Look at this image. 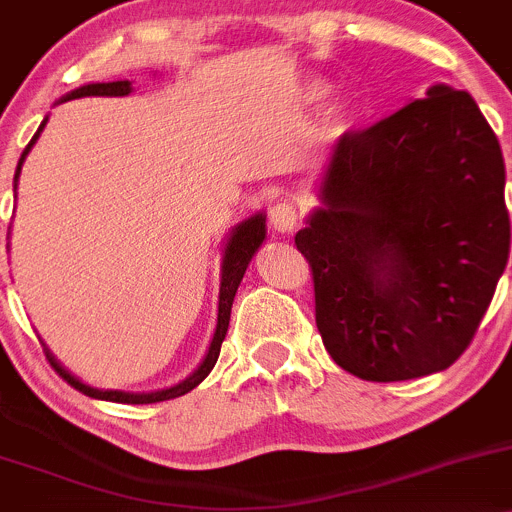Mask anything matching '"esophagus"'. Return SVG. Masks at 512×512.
Returning <instances> with one entry per match:
<instances>
[{
    "mask_svg": "<svg viewBox=\"0 0 512 512\" xmlns=\"http://www.w3.org/2000/svg\"><path fill=\"white\" fill-rule=\"evenodd\" d=\"M268 219H271V227L276 229V234L290 236L295 232V229H298L300 214L293 205H290V202H278V205L271 207V214H268Z\"/></svg>",
    "mask_w": 512,
    "mask_h": 512,
    "instance_id": "obj_1",
    "label": "esophagus"
}]
</instances>
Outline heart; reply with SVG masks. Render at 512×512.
Returning a JSON list of instances; mask_svg holds the SVG:
<instances>
[{
	"mask_svg": "<svg viewBox=\"0 0 512 512\" xmlns=\"http://www.w3.org/2000/svg\"><path fill=\"white\" fill-rule=\"evenodd\" d=\"M322 95H324V85H322V82H312V85L307 87V97H310V100H320Z\"/></svg>",
	"mask_w": 512,
	"mask_h": 512,
	"instance_id": "obj_1",
	"label": "heart"
}]
</instances>
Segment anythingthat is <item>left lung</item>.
Segmentation results:
<instances>
[{
	"label": "left lung",
	"mask_w": 512,
	"mask_h": 512,
	"mask_svg": "<svg viewBox=\"0 0 512 512\" xmlns=\"http://www.w3.org/2000/svg\"><path fill=\"white\" fill-rule=\"evenodd\" d=\"M503 192L500 144L469 92L432 85L339 136L322 207L295 234L334 364L388 383L464 354L508 263Z\"/></svg>",
	"instance_id": "left-lung-1"
}]
</instances>
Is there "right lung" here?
<instances>
[{
    "label": "right lung",
    "mask_w": 512,
    "mask_h": 512,
    "mask_svg": "<svg viewBox=\"0 0 512 512\" xmlns=\"http://www.w3.org/2000/svg\"><path fill=\"white\" fill-rule=\"evenodd\" d=\"M131 90H134V87H131L129 80L92 82V85H82V87H78V90L68 92V95H65L60 102L78 100V97H124V95H129ZM46 122H48V117L43 119L41 126H38V131L34 134V139L29 141V146H26L24 153H21L19 166H16V175H14V190H16V180H19L21 166H24L26 156H29L31 146H34L38 136H41V131H43V126H46ZM263 239H266V214H263V212L254 214V217H249L246 222L236 224V227L232 229V234H229L227 244H224V256H222V283H219L217 329H214V337H212L210 349H207V356L202 359V364L197 366L188 378H185V381L175 383V386L163 388V390H153V393H124V390H100V388L87 386V383H82L80 378H75L73 373L65 371V368L56 361V356H53L51 351L46 349L48 361H51V366L56 368L60 376H63L65 381H68L75 390H80V393L90 395V398H97V400H112V403H129V405H146V403H161V400H170V398H178V395L190 393L192 388L200 386V383L205 381L207 373L212 371L214 364H217L219 349H222L224 337H227L229 317H232V302H234L236 288H239L241 278H244L246 268H249L251 258H254L258 246L263 244Z\"/></svg>",
    "instance_id": "add662e5"
}]
</instances>
